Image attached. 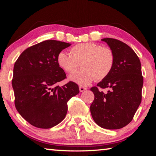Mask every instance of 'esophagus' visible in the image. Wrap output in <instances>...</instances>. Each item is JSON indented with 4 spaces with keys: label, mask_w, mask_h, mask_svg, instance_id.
Masks as SVG:
<instances>
[{
    "label": "esophagus",
    "mask_w": 156,
    "mask_h": 156,
    "mask_svg": "<svg viewBox=\"0 0 156 156\" xmlns=\"http://www.w3.org/2000/svg\"><path fill=\"white\" fill-rule=\"evenodd\" d=\"M79 89H80V91L83 92V91H84L87 90V87H84L80 86V87H79Z\"/></svg>",
    "instance_id": "1"
}]
</instances>
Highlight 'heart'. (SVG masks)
Instances as JSON below:
<instances>
[{
    "label": "heart",
    "instance_id": "obj_1",
    "mask_svg": "<svg viewBox=\"0 0 156 156\" xmlns=\"http://www.w3.org/2000/svg\"><path fill=\"white\" fill-rule=\"evenodd\" d=\"M70 53L60 51L57 55V63L66 73H72L80 67L83 69L73 73L69 79L80 85H88L94 79L100 81L112 72L115 62L114 54L109 47L94 43L77 44L70 49Z\"/></svg>",
    "mask_w": 156,
    "mask_h": 156
}]
</instances>
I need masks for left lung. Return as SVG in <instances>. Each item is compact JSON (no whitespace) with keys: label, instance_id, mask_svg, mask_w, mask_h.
<instances>
[{"label":"left lung","instance_id":"obj_1","mask_svg":"<svg viewBox=\"0 0 156 156\" xmlns=\"http://www.w3.org/2000/svg\"><path fill=\"white\" fill-rule=\"evenodd\" d=\"M115 56L113 69L107 78L93 87L94 100L91 113L98 125L107 129H118L133 120L142 100L143 76L138 56L130 47L115 38L102 39ZM110 88L105 94L98 88Z\"/></svg>","mask_w":156,"mask_h":156}]
</instances>
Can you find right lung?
I'll use <instances>...</instances> for the list:
<instances>
[{"label": "right lung", "instance_id": "obj_1", "mask_svg": "<svg viewBox=\"0 0 156 156\" xmlns=\"http://www.w3.org/2000/svg\"><path fill=\"white\" fill-rule=\"evenodd\" d=\"M71 44L47 40L26 49L14 67L12 87L18 113L31 125L49 129L62 122L67 102L79 93L76 83L62 87L56 83L67 78L57 63V55Z\"/></svg>", "mask_w": 156, "mask_h": 156}]
</instances>
